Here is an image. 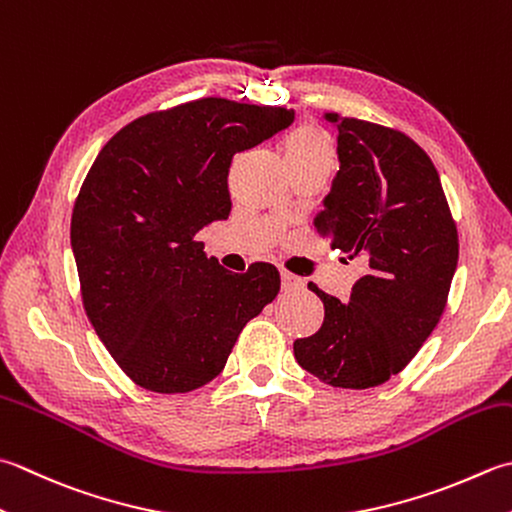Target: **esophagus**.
<instances>
[{
    "label": "esophagus",
    "instance_id": "34e87169",
    "mask_svg": "<svg viewBox=\"0 0 512 512\" xmlns=\"http://www.w3.org/2000/svg\"><path fill=\"white\" fill-rule=\"evenodd\" d=\"M282 288H284V290H299V288H304V279L293 275V273H288V270H282Z\"/></svg>",
    "mask_w": 512,
    "mask_h": 512
}]
</instances>
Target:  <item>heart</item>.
Here are the masks:
<instances>
[{
	"mask_svg": "<svg viewBox=\"0 0 512 512\" xmlns=\"http://www.w3.org/2000/svg\"><path fill=\"white\" fill-rule=\"evenodd\" d=\"M284 159L290 170L306 166H330L335 155L330 139L313 124H302L290 130L284 139Z\"/></svg>",
	"mask_w": 512,
	"mask_h": 512,
	"instance_id": "1",
	"label": "heart"
}]
</instances>
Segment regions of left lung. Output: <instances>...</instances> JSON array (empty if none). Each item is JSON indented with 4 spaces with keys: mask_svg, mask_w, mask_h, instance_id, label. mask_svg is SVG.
<instances>
[{
    "mask_svg": "<svg viewBox=\"0 0 512 512\" xmlns=\"http://www.w3.org/2000/svg\"><path fill=\"white\" fill-rule=\"evenodd\" d=\"M337 126L339 170L315 217L317 235L366 275L348 302H324V324L293 344L297 364L324 384L373 388L417 355L444 315L459 239L437 168L402 130L326 113Z\"/></svg>",
    "mask_w": 512,
    "mask_h": 512,
    "instance_id": "obj_1",
    "label": "left lung"
}]
</instances>
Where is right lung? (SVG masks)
I'll list each match as a JSON object with an SVG mask.
<instances>
[{
	"label": "right lung",
	"instance_id": "add662e5",
	"mask_svg": "<svg viewBox=\"0 0 512 512\" xmlns=\"http://www.w3.org/2000/svg\"><path fill=\"white\" fill-rule=\"evenodd\" d=\"M282 106L202 97L108 139L70 219L84 310L119 368L153 393H188L222 373L242 328L279 293V270L237 275L195 235L230 213L233 155L293 124Z\"/></svg>",
	"mask_w": 512,
	"mask_h": 512
}]
</instances>
